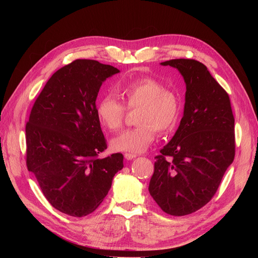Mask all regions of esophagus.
Listing matches in <instances>:
<instances>
[{
	"label": "esophagus",
	"mask_w": 258,
	"mask_h": 258,
	"mask_svg": "<svg viewBox=\"0 0 258 258\" xmlns=\"http://www.w3.org/2000/svg\"><path fill=\"white\" fill-rule=\"evenodd\" d=\"M124 158H125L126 160H133L134 158H136V155H134V154H128V153H126V154H124Z\"/></svg>",
	"instance_id": "obj_1"
}]
</instances>
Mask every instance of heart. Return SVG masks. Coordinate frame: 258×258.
<instances>
[{
	"mask_svg": "<svg viewBox=\"0 0 258 258\" xmlns=\"http://www.w3.org/2000/svg\"><path fill=\"white\" fill-rule=\"evenodd\" d=\"M119 96L130 110L139 107L135 122L136 127L122 132L111 141L116 152L139 154L145 152L156 138V131L164 134L173 128L180 114V98L172 90L153 77H142L117 88ZM99 123L110 131L121 127L125 107L113 95L103 96L97 103Z\"/></svg>",
	"mask_w": 258,
	"mask_h": 258,
	"instance_id": "obj_1",
	"label": "heart"
}]
</instances>
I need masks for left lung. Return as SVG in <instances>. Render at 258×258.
Segmentation results:
<instances>
[{"label":"left lung","mask_w":258,"mask_h":258,"mask_svg":"<svg viewBox=\"0 0 258 258\" xmlns=\"http://www.w3.org/2000/svg\"><path fill=\"white\" fill-rule=\"evenodd\" d=\"M161 64L182 75L185 104L178 130L155 158L148 191L164 212L182 216L207 204L232 164L234 117L228 94L205 64L185 58Z\"/></svg>","instance_id":"left-lung-1"}]
</instances>
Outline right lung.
<instances>
[{
	"mask_svg": "<svg viewBox=\"0 0 258 258\" xmlns=\"http://www.w3.org/2000/svg\"><path fill=\"white\" fill-rule=\"evenodd\" d=\"M119 72L91 59L62 67L47 81L27 122V167L50 204L70 216L96 210L123 168L122 154L97 158L106 148L97 95L106 78Z\"/></svg>",
	"mask_w": 258,
	"mask_h": 258,
	"instance_id": "right-lung-1",
	"label": "right lung"
}]
</instances>
